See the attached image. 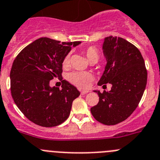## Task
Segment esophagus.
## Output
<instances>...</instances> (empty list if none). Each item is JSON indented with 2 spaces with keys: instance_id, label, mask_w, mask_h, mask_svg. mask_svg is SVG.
Segmentation results:
<instances>
[{
  "instance_id": "obj_1",
  "label": "esophagus",
  "mask_w": 160,
  "mask_h": 160,
  "mask_svg": "<svg viewBox=\"0 0 160 160\" xmlns=\"http://www.w3.org/2000/svg\"><path fill=\"white\" fill-rule=\"evenodd\" d=\"M89 90H82L81 91V94H82V95H84V94H86V93H89Z\"/></svg>"
}]
</instances>
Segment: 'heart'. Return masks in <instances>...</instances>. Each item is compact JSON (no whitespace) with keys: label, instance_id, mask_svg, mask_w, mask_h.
<instances>
[{"label":"heart","instance_id":"b5f03b06","mask_svg":"<svg viewBox=\"0 0 160 160\" xmlns=\"http://www.w3.org/2000/svg\"><path fill=\"white\" fill-rule=\"evenodd\" d=\"M83 52L86 55L88 61L90 62L93 59L98 60L99 58V51L95 47H88L83 50ZM70 62V55H67L62 61V66L67 67ZM68 80L73 85L77 87L84 89L86 88L90 82L93 80V76L88 72H73L68 75Z\"/></svg>","mask_w":160,"mask_h":160}]
</instances>
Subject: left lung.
<instances>
[{"mask_svg":"<svg viewBox=\"0 0 160 160\" xmlns=\"http://www.w3.org/2000/svg\"><path fill=\"white\" fill-rule=\"evenodd\" d=\"M106 65L98 86L112 85L110 91L101 93L98 105L90 109L95 119L105 125L126 120L140 103L147 85L144 60L137 47L126 39L108 36L102 45Z\"/></svg>","mask_w":160,"mask_h":160,"instance_id":"8db88e82","label":"left lung"}]
</instances>
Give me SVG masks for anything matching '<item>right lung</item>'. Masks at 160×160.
<instances>
[{
  "label": "right lung",
  "mask_w": 160,
  "mask_h": 160,
  "mask_svg": "<svg viewBox=\"0 0 160 160\" xmlns=\"http://www.w3.org/2000/svg\"><path fill=\"white\" fill-rule=\"evenodd\" d=\"M80 43L39 38L16 57L10 72L12 97L29 121L43 127H55L68 118L73 101L80 92L66 80L62 81V89L51 87L50 81L62 77L64 58L71 46Z\"/></svg>",
  "instance_id": "add662e5"
}]
</instances>
